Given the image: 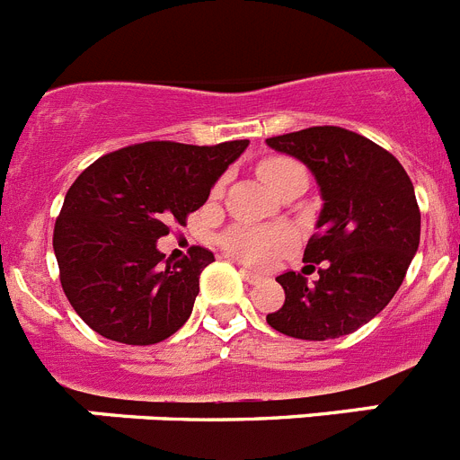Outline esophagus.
<instances>
[{
  "mask_svg": "<svg viewBox=\"0 0 460 460\" xmlns=\"http://www.w3.org/2000/svg\"><path fill=\"white\" fill-rule=\"evenodd\" d=\"M242 276L246 283H251V286H258L260 280H262V276L255 274V271H249V270H242Z\"/></svg>",
  "mask_w": 460,
  "mask_h": 460,
  "instance_id": "esophagus-1",
  "label": "esophagus"
}]
</instances>
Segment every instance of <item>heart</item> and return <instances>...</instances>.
I'll list each match as a JSON object with an SVG mask.
<instances>
[{
  "mask_svg": "<svg viewBox=\"0 0 460 460\" xmlns=\"http://www.w3.org/2000/svg\"><path fill=\"white\" fill-rule=\"evenodd\" d=\"M295 165L288 158H267L258 168L260 180L265 181L267 189L274 184L283 170ZM290 243V233L283 227L267 226H234L223 237V246L234 258L249 262V265H270L271 260Z\"/></svg>",
  "mask_w": 460,
  "mask_h": 460,
  "instance_id": "1",
  "label": "heart"
}]
</instances>
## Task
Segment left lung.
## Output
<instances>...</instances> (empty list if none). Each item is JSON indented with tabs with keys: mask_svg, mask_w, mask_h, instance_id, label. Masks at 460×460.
I'll return each instance as SVG.
<instances>
[{
	"mask_svg": "<svg viewBox=\"0 0 460 460\" xmlns=\"http://www.w3.org/2000/svg\"><path fill=\"white\" fill-rule=\"evenodd\" d=\"M267 147L306 165L323 198L304 251V262H323L320 279L308 283L296 271L280 274L286 304L267 323L302 341L352 334L392 302L420 249L412 181L392 154L339 126L270 137Z\"/></svg>",
	"mask_w": 460,
	"mask_h": 460,
	"instance_id": "obj_1",
	"label": "left lung"
}]
</instances>
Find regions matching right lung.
<instances>
[{"mask_svg":"<svg viewBox=\"0 0 460 460\" xmlns=\"http://www.w3.org/2000/svg\"><path fill=\"white\" fill-rule=\"evenodd\" d=\"M246 147L142 142L105 154L73 181L52 249L68 302L96 334L154 345L184 327L214 253L193 246L172 262L156 242L205 205Z\"/></svg>","mask_w":460,"mask_h":460,"instance_id":"right-lung-1","label":"right lung"}]
</instances>
